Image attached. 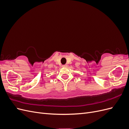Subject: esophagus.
<instances>
[{"label": "esophagus", "instance_id": "34e87169", "mask_svg": "<svg viewBox=\"0 0 129 129\" xmlns=\"http://www.w3.org/2000/svg\"><path fill=\"white\" fill-rule=\"evenodd\" d=\"M67 67V64L62 65V67Z\"/></svg>", "mask_w": 129, "mask_h": 129}]
</instances>
